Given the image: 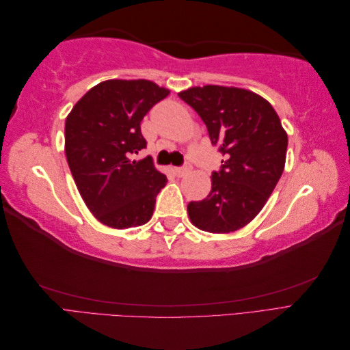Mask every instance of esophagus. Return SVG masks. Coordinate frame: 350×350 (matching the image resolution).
<instances>
[{"label": "esophagus", "mask_w": 350, "mask_h": 350, "mask_svg": "<svg viewBox=\"0 0 350 350\" xmlns=\"http://www.w3.org/2000/svg\"><path fill=\"white\" fill-rule=\"evenodd\" d=\"M189 171H191V163H189V162H185L184 166L175 167V172H176L178 176H185L187 174H189Z\"/></svg>", "instance_id": "1"}]
</instances>
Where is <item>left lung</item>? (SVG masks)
Instances as JSON below:
<instances>
[{"instance_id": "8db88e82", "label": "left lung", "mask_w": 350, "mask_h": 350, "mask_svg": "<svg viewBox=\"0 0 350 350\" xmlns=\"http://www.w3.org/2000/svg\"><path fill=\"white\" fill-rule=\"evenodd\" d=\"M207 126L224 156L211 174V191L187 210L193 224L228 234L256 217L283 174L288 135L279 115L258 94L238 88H191L178 94Z\"/></svg>"}]
</instances>
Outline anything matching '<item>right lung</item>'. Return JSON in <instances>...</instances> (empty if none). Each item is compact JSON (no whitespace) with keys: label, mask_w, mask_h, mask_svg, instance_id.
<instances>
[{"label":"right lung","mask_w":350,"mask_h":350,"mask_svg":"<svg viewBox=\"0 0 350 350\" xmlns=\"http://www.w3.org/2000/svg\"><path fill=\"white\" fill-rule=\"evenodd\" d=\"M169 94L149 80H107L74 105L66 120V156L79 191L103 225L125 229L150 220L166 176L146 149L140 122Z\"/></svg>","instance_id":"right-lung-1"}]
</instances>
